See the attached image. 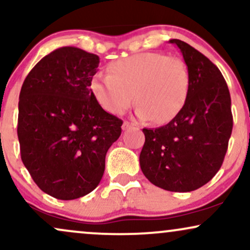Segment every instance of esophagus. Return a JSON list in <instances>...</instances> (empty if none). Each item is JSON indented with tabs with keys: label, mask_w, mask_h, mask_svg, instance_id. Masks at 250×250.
I'll list each match as a JSON object with an SVG mask.
<instances>
[{
	"label": "esophagus",
	"mask_w": 250,
	"mask_h": 250,
	"mask_svg": "<svg viewBox=\"0 0 250 250\" xmlns=\"http://www.w3.org/2000/svg\"><path fill=\"white\" fill-rule=\"evenodd\" d=\"M134 125H133V123L125 121V122H123V125H122V129H123V130H127V129H130L131 127H134Z\"/></svg>",
	"instance_id": "esophagus-1"
}]
</instances>
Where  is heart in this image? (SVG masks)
I'll use <instances>...</instances> for the list:
<instances>
[{"label": "heart", "mask_w": 250, "mask_h": 250, "mask_svg": "<svg viewBox=\"0 0 250 250\" xmlns=\"http://www.w3.org/2000/svg\"><path fill=\"white\" fill-rule=\"evenodd\" d=\"M109 76H96L90 88L99 104L111 114L125 113L134 101L141 120L168 123L187 101L190 76L179 57L141 53L117 60L108 67Z\"/></svg>", "instance_id": "1"}]
</instances>
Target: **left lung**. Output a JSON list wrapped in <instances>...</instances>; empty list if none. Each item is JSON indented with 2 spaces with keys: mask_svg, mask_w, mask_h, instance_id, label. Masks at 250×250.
Wrapping results in <instances>:
<instances>
[{
  "mask_svg": "<svg viewBox=\"0 0 250 250\" xmlns=\"http://www.w3.org/2000/svg\"><path fill=\"white\" fill-rule=\"evenodd\" d=\"M179 48L190 76L187 101L166 125L143 129L146 142L140 154L142 173L169 191L196 190L222 166L233 130L228 85L219 68L181 40Z\"/></svg>",
  "mask_w": 250,
  "mask_h": 250,
  "instance_id": "8db88e82",
  "label": "left lung"
}]
</instances>
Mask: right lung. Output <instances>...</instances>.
<instances>
[{"mask_svg":"<svg viewBox=\"0 0 250 250\" xmlns=\"http://www.w3.org/2000/svg\"><path fill=\"white\" fill-rule=\"evenodd\" d=\"M100 57L75 47L51 51L25 77L19 101L21 159L34 182L59 200L93 191L122 120L107 113L90 84Z\"/></svg>","mask_w":250,"mask_h":250,"instance_id":"obj_1","label":"right lung"}]
</instances>
